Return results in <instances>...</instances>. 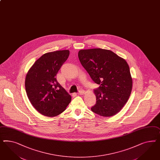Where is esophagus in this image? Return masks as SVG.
<instances>
[{"mask_svg":"<svg viewBox=\"0 0 160 160\" xmlns=\"http://www.w3.org/2000/svg\"><path fill=\"white\" fill-rule=\"evenodd\" d=\"M84 93H85V91H84L83 90H82V89L79 90V92H78V94H79V95H83Z\"/></svg>","mask_w":160,"mask_h":160,"instance_id":"34e87169","label":"esophagus"}]
</instances>
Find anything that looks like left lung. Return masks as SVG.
I'll list each match as a JSON object with an SVG mask.
<instances>
[{
	"label": "left lung",
	"mask_w": 160,
	"mask_h": 160,
	"mask_svg": "<svg viewBox=\"0 0 160 160\" xmlns=\"http://www.w3.org/2000/svg\"><path fill=\"white\" fill-rule=\"evenodd\" d=\"M78 58L93 82L99 85L94 90L96 103L92 111L103 117L118 113L132 90V78L126 60L101 48L81 50Z\"/></svg>",
	"instance_id": "1"
}]
</instances>
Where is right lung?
Listing matches in <instances>:
<instances>
[{
	"label": "right lung",
	"mask_w": 160,
	"mask_h": 160,
	"mask_svg": "<svg viewBox=\"0 0 160 160\" xmlns=\"http://www.w3.org/2000/svg\"><path fill=\"white\" fill-rule=\"evenodd\" d=\"M69 51L47 52L37 60L28 70L25 79L28 98L41 114L54 117L62 113L71 101L69 95L56 79Z\"/></svg>",
	"instance_id": "add662e5"
}]
</instances>
